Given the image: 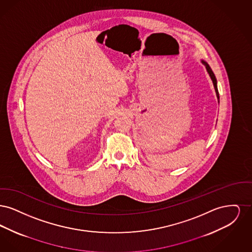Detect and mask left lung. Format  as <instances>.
<instances>
[{"mask_svg":"<svg viewBox=\"0 0 252 252\" xmlns=\"http://www.w3.org/2000/svg\"><path fill=\"white\" fill-rule=\"evenodd\" d=\"M201 62H202L204 65L206 66L207 72H208V73L210 74V77H211V79H212V81H213V83H214V87H215V90H216V96H217V99H218V103H219V94H218V89H217V81H216V75H215V73H214V72L212 71L211 67L209 66V64H208L206 61L201 60Z\"/></svg>","mask_w":252,"mask_h":252,"instance_id":"1","label":"left lung"}]
</instances>
